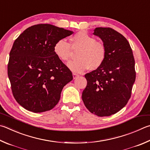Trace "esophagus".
<instances>
[{
    "instance_id": "esophagus-1",
    "label": "esophagus",
    "mask_w": 150,
    "mask_h": 150,
    "mask_svg": "<svg viewBox=\"0 0 150 150\" xmlns=\"http://www.w3.org/2000/svg\"><path fill=\"white\" fill-rule=\"evenodd\" d=\"M78 77H79L78 74H76V73H73V79H77Z\"/></svg>"
}]
</instances>
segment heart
I'll return each mask as SVG.
<instances>
[{
  "label": "heart",
  "mask_w": 150,
  "mask_h": 150,
  "mask_svg": "<svg viewBox=\"0 0 150 150\" xmlns=\"http://www.w3.org/2000/svg\"><path fill=\"white\" fill-rule=\"evenodd\" d=\"M70 44L64 39L58 40L54 46L56 56L62 62H67L71 56L72 50H78L75 60L68 62L67 66L71 71L84 72L87 69L96 70L101 67L106 58L105 46L96 40L86 32L80 31L70 37Z\"/></svg>",
  "instance_id": "b5f03b06"
}]
</instances>
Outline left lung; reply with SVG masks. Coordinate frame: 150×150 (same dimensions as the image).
<instances>
[{
	"label": "left lung",
	"instance_id": "left-lung-1",
	"mask_svg": "<svg viewBox=\"0 0 150 150\" xmlns=\"http://www.w3.org/2000/svg\"><path fill=\"white\" fill-rule=\"evenodd\" d=\"M93 34L105 46L106 58L98 69L84 75L87 81L82 99L90 112L99 117L120 111L131 96L136 79L135 63L126 38L110 28H96Z\"/></svg>",
	"mask_w": 150,
	"mask_h": 150
}]
</instances>
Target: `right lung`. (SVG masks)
<instances>
[{"mask_svg": "<svg viewBox=\"0 0 150 150\" xmlns=\"http://www.w3.org/2000/svg\"><path fill=\"white\" fill-rule=\"evenodd\" d=\"M73 33L50 24H38L26 29L13 42L8 75L13 97L25 110H52L64 86L73 80L71 71L54 52L58 40Z\"/></svg>", "mask_w": 150, "mask_h": 150, "instance_id": "obj_1", "label": "right lung"}]
</instances>
